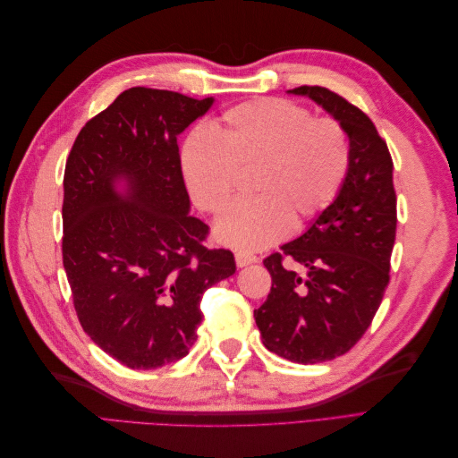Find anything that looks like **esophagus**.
<instances>
[{
  "mask_svg": "<svg viewBox=\"0 0 458 458\" xmlns=\"http://www.w3.org/2000/svg\"><path fill=\"white\" fill-rule=\"evenodd\" d=\"M234 261H237L239 267H246V266H250V263H256L258 256H254L250 252H237L234 254Z\"/></svg>",
  "mask_w": 458,
  "mask_h": 458,
  "instance_id": "1",
  "label": "esophagus"
}]
</instances>
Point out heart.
<instances>
[{"label":"heart","instance_id":"1","mask_svg":"<svg viewBox=\"0 0 458 458\" xmlns=\"http://www.w3.org/2000/svg\"><path fill=\"white\" fill-rule=\"evenodd\" d=\"M182 172L202 212L219 214L252 172L248 192L216 224V237L241 252L281 241L336 200L352 164L342 122L276 97L227 108L212 131L195 128L182 145Z\"/></svg>","mask_w":458,"mask_h":458}]
</instances>
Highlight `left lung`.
Masks as SVG:
<instances>
[{
    "mask_svg": "<svg viewBox=\"0 0 458 458\" xmlns=\"http://www.w3.org/2000/svg\"><path fill=\"white\" fill-rule=\"evenodd\" d=\"M348 131L352 164L336 200L263 259L271 290L254 311L263 345L294 363H323L363 338L390 283L397 197L394 162L372 120L342 95L300 86Z\"/></svg>",
    "mask_w": 458,
    "mask_h": 458,
    "instance_id": "obj_1",
    "label": "left lung"
}]
</instances>
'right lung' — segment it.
<instances>
[{
  "mask_svg": "<svg viewBox=\"0 0 458 458\" xmlns=\"http://www.w3.org/2000/svg\"><path fill=\"white\" fill-rule=\"evenodd\" d=\"M212 101L126 89L86 122L66 158L63 266L74 310L86 335L130 369L185 357L204 290L237 269L231 250L204 246L210 227L189 216L177 147Z\"/></svg>",
  "mask_w": 458,
  "mask_h": 458,
  "instance_id": "add662e5",
  "label": "right lung"
}]
</instances>
